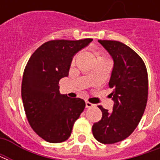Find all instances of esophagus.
Returning <instances> with one entry per match:
<instances>
[{"instance_id":"34e87169","label":"esophagus","mask_w":160,"mask_h":160,"mask_svg":"<svg viewBox=\"0 0 160 160\" xmlns=\"http://www.w3.org/2000/svg\"><path fill=\"white\" fill-rule=\"evenodd\" d=\"M94 104L90 103V102H88V101H86V107L87 108H92L93 107Z\"/></svg>"}]
</instances>
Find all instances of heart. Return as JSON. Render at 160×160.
Returning <instances> with one entry per match:
<instances>
[{"mask_svg":"<svg viewBox=\"0 0 160 160\" xmlns=\"http://www.w3.org/2000/svg\"><path fill=\"white\" fill-rule=\"evenodd\" d=\"M77 56L78 55H74V56L72 57V60H71V64H73L74 63V62H75V60H76L77 58ZM98 58H105V56H104L103 53L101 52H97V59H98ZM106 59V58H105Z\"/></svg>","mask_w":160,"mask_h":160,"instance_id":"obj_1","label":"heart"}]
</instances>
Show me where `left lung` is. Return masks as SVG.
<instances>
[{"label": "left lung", "instance_id": "obj_1", "mask_svg": "<svg viewBox=\"0 0 160 160\" xmlns=\"http://www.w3.org/2000/svg\"><path fill=\"white\" fill-rule=\"evenodd\" d=\"M110 53L114 67L109 82L113 88L112 112L98 105L102 118L92 125L94 138L103 144H114L130 135L140 122L147 106L148 76L143 60L126 44L113 40H98Z\"/></svg>", "mask_w": 160, "mask_h": 160}]
</instances>
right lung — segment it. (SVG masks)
<instances>
[{
  "label": "right lung",
  "instance_id": "add662e5",
  "mask_svg": "<svg viewBox=\"0 0 160 160\" xmlns=\"http://www.w3.org/2000/svg\"><path fill=\"white\" fill-rule=\"evenodd\" d=\"M92 38L51 40L30 57L23 73L21 96L30 126L50 143L68 140L86 103L79 98L62 95L59 80L68 75L72 57Z\"/></svg>",
  "mask_w": 160,
  "mask_h": 160
}]
</instances>
